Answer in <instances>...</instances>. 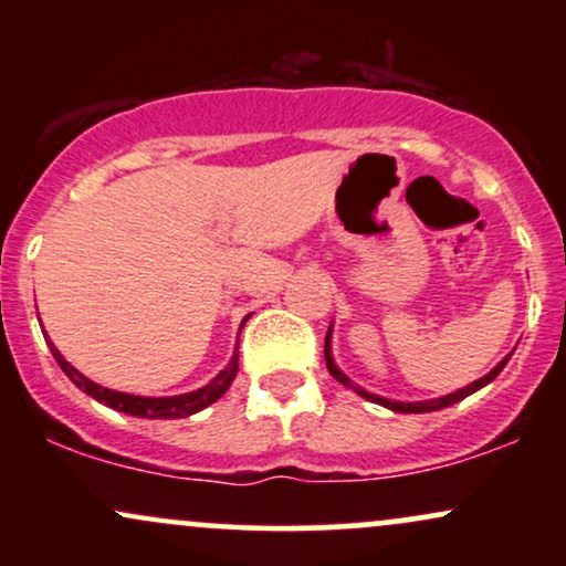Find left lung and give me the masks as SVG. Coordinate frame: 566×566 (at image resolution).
I'll return each mask as SVG.
<instances>
[{
    "mask_svg": "<svg viewBox=\"0 0 566 566\" xmlns=\"http://www.w3.org/2000/svg\"><path fill=\"white\" fill-rule=\"evenodd\" d=\"M324 361H327V369H329V375H333V378L337 380V382H343V386H348V388H354V382H350L346 375L340 373V369H337V365L333 361V350H329V333H327V340H324ZM505 361H509V356H505L503 361H500V365L492 369L490 375H484V378H479L476 382H471V386H465V388H460V391H454V394H447V396H441V399H431V401H415V405H405V401H391V399H382V396H375V394H367V391H361V388H356V391H359L361 396H365V399H369V401H378V405H382V407H388V409H394V412H433V409H444V407H450V405H454V401H460V399H465V396H471L473 391H479V388H484L486 382H492L500 375V369L505 367Z\"/></svg>",
    "mask_w": 566,
    "mask_h": 566,
    "instance_id": "left-lung-1",
    "label": "left lung"
}]
</instances>
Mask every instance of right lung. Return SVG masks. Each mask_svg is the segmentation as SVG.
<instances>
[{
	"label": "right lung",
	"mask_w": 566,
	"mask_h": 566,
	"mask_svg": "<svg viewBox=\"0 0 566 566\" xmlns=\"http://www.w3.org/2000/svg\"><path fill=\"white\" fill-rule=\"evenodd\" d=\"M48 346H50V350H53L57 365H61V369L69 375L71 382H74L76 388H82L84 394H90L93 399L103 401L106 407L119 409V412H125V415H135V418H148V420L188 418V415H193V412H199V409L210 407L212 401H218L220 396L229 391L231 380L237 378V373H239V348H237V350H233V359L229 361V367H226L223 373H220L218 378L210 382V386L199 388V391L184 394V396H165V399H151V396H133V394H122V391H112V388L97 386V382L84 378L80 369L71 367L69 361L63 359L61 354H57V348L53 346V343L48 340Z\"/></svg>",
	"instance_id": "right-lung-1"
}]
</instances>
